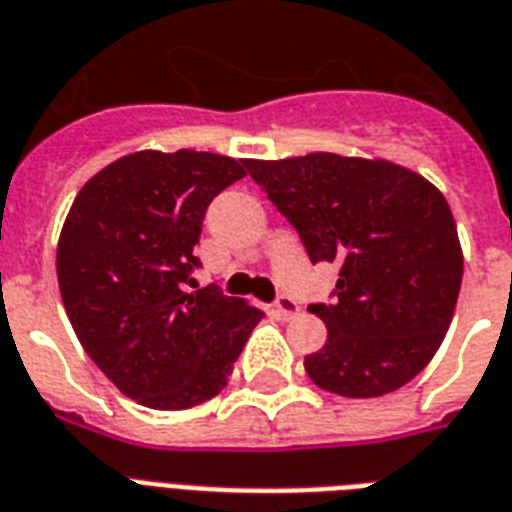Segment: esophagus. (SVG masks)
<instances>
[{
  "mask_svg": "<svg viewBox=\"0 0 512 512\" xmlns=\"http://www.w3.org/2000/svg\"><path fill=\"white\" fill-rule=\"evenodd\" d=\"M275 312L283 320H291V318H296V315H299V304H296L291 296H280V299L275 301Z\"/></svg>",
  "mask_w": 512,
  "mask_h": 512,
  "instance_id": "esophagus-1",
  "label": "esophagus"
}]
</instances>
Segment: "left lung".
Wrapping results in <instances>:
<instances>
[{
  "label": "left lung",
  "instance_id": "8db88e82",
  "mask_svg": "<svg viewBox=\"0 0 512 512\" xmlns=\"http://www.w3.org/2000/svg\"><path fill=\"white\" fill-rule=\"evenodd\" d=\"M312 261L339 267L334 304H312L328 342L304 358L318 387L379 398L408 384L449 331L462 245L438 186L390 160L312 152L245 160Z\"/></svg>",
  "mask_w": 512,
  "mask_h": 512
}]
</instances>
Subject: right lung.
Masks as SVG:
<instances>
[{"instance_id":"right-lung-1","label":"right lung","mask_w":512,"mask_h":512,"mask_svg":"<svg viewBox=\"0 0 512 512\" xmlns=\"http://www.w3.org/2000/svg\"><path fill=\"white\" fill-rule=\"evenodd\" d=\"M224 154H125L71 202L58 237V285L79 344L109 382L157 411L219 395L264 312L194 288V245L221 189L245 176Z\"/></svg>"}]
</instances>
